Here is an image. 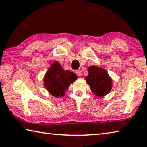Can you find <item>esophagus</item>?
Returning <instances> with one entry per match:
<instances>
[{
  "label": "esophagus",
  "mask_w": 147,
  "mask_h": 147,
  "mask_svg": "<svg viewBox=\"0 0 147 147\" xmlns=\"http://www.w3.org/2000/svg\"><path fill=\"white\" fill-rule=\"evenodd\" d=\"M75 73L76 74V75L78 76L82 75V71H81L80 70H76V71H75Z\"/></svg>",
  "instance_id": "esophagus-1"
}]
</instances>
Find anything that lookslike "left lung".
Segmentation results:
<instances>
[{
  "label": "left lung",
  "instance_id": "1",
  "mask_svg": "<svg viewBox=\"0 0 147 147\" xmlns=\"http://www.w3.org/2000/svg\"><path fill=\"white\" fill-rule=\"evenodd\" d=\"M88 75L86 80L92 92L98 97H103L110 92L112 80L106 70L96 66H90L88 69Z\"/></svg>",
  "mask_w": 147,
  "mask_h": 147
}]
</instances>
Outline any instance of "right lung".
Returning <instances> with one entry per match:
<instances>
[{"label":"right lung","instance_id":"obj_1","mask_svg":"<svg viewBox=\"0 0 147 147\" xmlns=\"http://www.w3.org/2000/svg\"><path fill=\"white\" fill-rule=\"evenodd\" d=\"M78 76L70 71H65L57 61H55L46 72L43 82L46 90L55 97H62L70 85Z\"/></svg>","mask_w":147,"mask_h":147}]
</instances>
